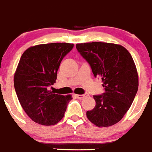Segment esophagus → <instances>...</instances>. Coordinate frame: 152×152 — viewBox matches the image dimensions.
<instances>
[{"label": "esophagus", "mask_w": 152, "mask_h": 152, "mask_svg": "<svg viewBox=\"0 0 152 152\" xmlns=\"http://www.w3.org/2000/svg\"><path fill=\"white\" fill-rule=\"evenodd\" d=\"M87 96H88V94H83V95H80V94H77L76 95V97H77V99H82L85 98V97H87Z\"/></svg>", "instance_id": "obj_1"}]
</instances>
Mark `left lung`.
I'll use <instances>...</instances> for the list:
<instances>
[{"instance_id":"8db88e82","label":"left lung","mask_w":152,"mask_h":152,"mask_svg":"<svg viewBox=\"0 0 152 152\" xmlns=\"http://www.w3.org/2000/svg\"><path fill=\"white\" fill-rule=\"evenodd\" d=\"M76 48L105 88L102 95L93 96L96 106L87 111V118L97 126L118 123L130 109L139 87L132 56L123 46L111 43H81Z\"/></svg>"}]
</instances>
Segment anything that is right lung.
I'll return each mask as SVG.
<instances>
[{"mask_svg":"<svg viewBox=\"0 0 152 152\" xmlns=\"http://www.w3.org/2000/svg\"><path fill=\"white\" fill-rule=\"evenodd\" d=\"M73 44L50 43L28 48L14 74V87L21 106L33 121L54 125L65 115L72 95L56 94L48 90L56 83L57 72Z\"/></svg>","mask_w":152,"mask_h":152,"instance_id":"obj_1","label":"right lung"}]
</instances>
